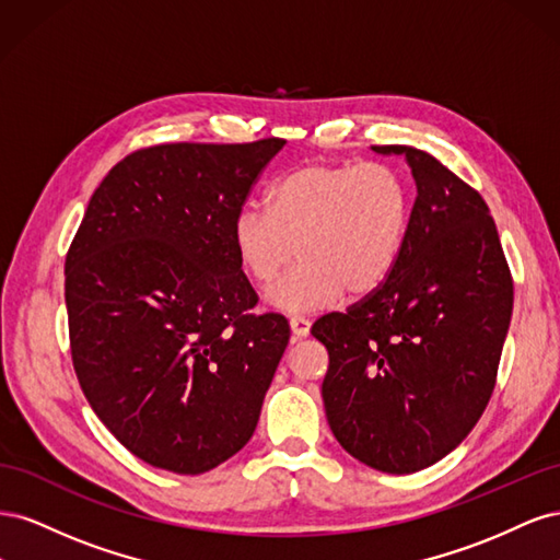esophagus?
<instances>
[{"label": "esophagus", "instance_id": "obj_1", "mask_svg": "<svg viewBox=\"0 0 560 560\" xmlns=\"http://www.w3.org/2000/svg\"><path fill=\"white\" fill-rule=\"evenodd\" d=\"M290 329H292L294 338H306L311 334V322L306 317H292Z\"/></svg>", "mask_w": 560, "mask_h": 560}]
</instances>
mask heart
Instances as JSON below:
<instances>
[{
    "label": "heart",
    "instance_id": "obj_1",
    "mask_svg": "<svg viewBox=\"0 0 560 560\" xmlns=\"http://www.w3.org/2000/svg\"><path fill=\"white\" fill-rule=\"evenodd\" d=\"M266 208L233 217L231 245L245 276L273 282L270 308L287 315L329 308L346 292L366 296L393 276L409 231L406 182L383 163H303L273 182Z\"/></svg>",
    "mask_w": 560,
    "mask_h": 560
}]
</instances>
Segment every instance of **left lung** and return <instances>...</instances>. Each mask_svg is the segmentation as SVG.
Segmentation results:
<instances>
[{
  "instance_id": "1",
  "label": "left lung",
  "mask_w": 560,
  "mask_h": 560,
  "mask_svg": "<svg viewBox=\"0 0 560 560\" xmlns=\"http://www.w3.org/2000/svg\"><path fill=\"white\" fill-rule=\"evenodd\" d=\"M404 156L416 202L401 257L376 292L313 325L329 352L322 399L352 457L385 474L442 460L493 395L514 284L483 198L428 151Z\"/></svg>"
}]
</instances>
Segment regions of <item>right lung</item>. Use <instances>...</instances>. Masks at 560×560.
<instances>
[{
    "instance_id": "right-lung-1",
    "label": "right lung",
    "mask_w": 560,
    "mask_h": 560,
    "mask_svg": "<svg viewBox=\"0 0 560 560\" xmlns=\"http://www.w3.org/2000/svg\"><path fill=\"white\" fill-rule=\"evenodd\" d=\"M284 140L159 144L100 182L65 261L77 378L140 460L202 474L254 434L290 343L257 306L233 217Z\"/></svg>"
}]
</instances>
